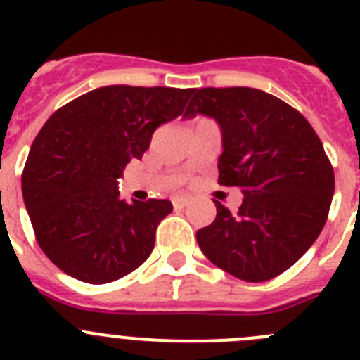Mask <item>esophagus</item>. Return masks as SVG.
<instances>
[{
    "instance_id": "1",
    "label": "esophagus",
    "mask_w": 360,
    "mask_h": 360,
    "mask_svg": "<svg viewBox=\"0 0 360 360\" xmlns=\"http://www.w3.org/2000/svg\"><path fill=\"white\" fill-rule=\"evenodd\" d=\"M187 202H189V200H187L186 196H176V198H173V205H174V209H182V207H186Z\"/></svg>"
}]
</instances>
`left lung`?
Wrapping results in <instances>:
<instances>
[{
	"label": "left lung",
	"mask_w": 360,
	"mask_h": 360,
	"mask_svg": "<svg viewBox=\"0 0 360 360\" xmlns=\"http://www.w3.org/2000/svg\"><path fill=\"white\" fill-rule=\"evenodd\" d=\"M196 113L221 128L218 184L243 195L238 212L214 200V221L196 232L200 249L243 281L283 274L328 218L335 176L323 142L295 108L256 88H200L186 117Z\"/></svg>",
	"instance_id": "obj_1"
}]
</instances>
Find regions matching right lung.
<instances>
[{
  "mask_svg": "<svg viewBox=\"0 0 360 360\" xmlns=\"http://www.w3.org/2000/svg\"><path fill=\"white\" fill-rule=\"evenodd\" d=\"M195 88L103 86L53 113L21 174L25 207L50 262L103 285L142 265L169 200H120L117 178L142 158L155 129L182 115Z\"/></svg>",
  "mask_w": 360,
  "mask_h": 360,
  "instance_id": "add662e5",
  "label": "right lung"
}]
</instances>
